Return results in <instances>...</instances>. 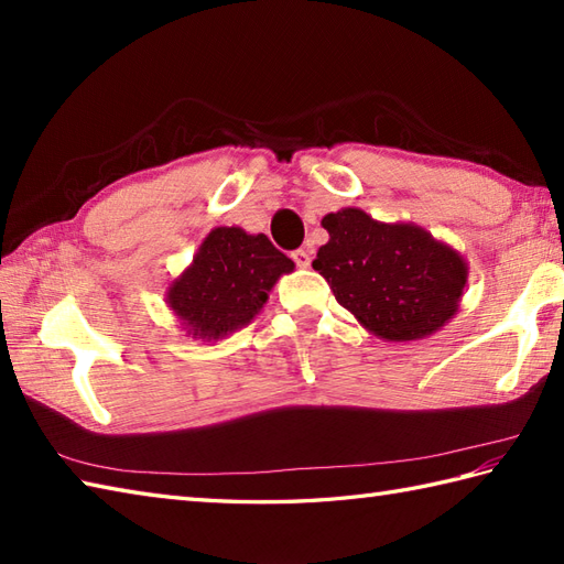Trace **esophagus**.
Instances as JSON below:
<instances>
[{
  "mask_svg": "<svg viewBox=\"0 0 564 564\" xmlns=\"http://www.w3.org/2000/svg\"><path fill=\"white\" fill-rule=\"evenodd\" d=\"M293 261H295L301 269H307V267H310V251H307V249H295V251H293Z\"/></svg>",
  "mask_w": 564,
  "mask_h": 564,
  "instance_id": "34e87169",
  "label": "esophagus"
}]
</instances>
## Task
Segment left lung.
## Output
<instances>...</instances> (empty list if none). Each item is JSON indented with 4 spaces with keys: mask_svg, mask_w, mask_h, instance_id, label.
Segmentation results:
<instances>
[{
    "mask_svg": "<svg viewBox=\"0 0 564 564\" xmlns=\"http://www.w3.org/2000/svg\"><path fill=\"white\" fill-rule=\"evenodd\" d=\"M313 269L358 325L386 341H419L458 315L467 261L414 223H382L361 208L327 213Z\"/></svg>",
    "mask_w": 564,
    "mask_h": 564,
    "instance_id": "obj_1",
    "label": "left lung"
}]
</instances>
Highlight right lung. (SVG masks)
Here are the masks:
<instances>
[{
    "mask_svg": "<svg viewBox=\"0 0 564 564\" xmlns=\"http://www.w3.org/2000/svg\"><path fill=\"white\" fill-rule=\"evenodd\" d=\"M295 263L267 235L213 227L194 261L166 289V307L194 339L218 341L247 327Z\"/></svg>",
    "mask_w": 564,
    "mask_h": 564,
    "instance_id": "obj_1",
    "label": "right lung"
}]
</instances>
